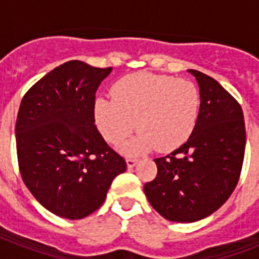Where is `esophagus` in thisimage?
<instances>
[{"mask_svg": "<svg viewBox=\"0 0 259 259\" xmlns=\"http://www.w3.org/2000/svg\"><path fill=\"white\" fill-rule=\"evenodd\" d=\"M137 160L136 158H126V165L127 168H133V166L137 165Z\"/></svg>", "mask_w": 259, "mask_h": 259, "instance_id": "34e87169", "label": "esophagus"}]
</instances>
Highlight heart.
I'll return each mask as SVG.
<instances>
[{
  "label": "heart",
  "mask_w": 259,
  "mask_h": 259,
  "mask_svg": "<svg viewBox=\"0 0 259 259\" xmlns=\"http://www.w3.org/2000/svg\"><path fill=\"white\" fill-rule=\"evenodd\" d=\"M111 97L95 101V123L111 145H119L137 126L141 132L123 148L127 154L177 149L196 126L200 94L187 79L136 72L119 79Z\"/></svg>",
  "instance_id": "1"
}]
</instances>
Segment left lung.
Instances as JSON below:
<instances>
[{
    "mask_svg": "<svg viewBox=\"0 0 259 259\" xmlns=\"http://www.w3.org/2000/svg\"><path fill=\"white\" fill-rule=\"evenodd\" d=\"M200 109L185 144L156 158V179L144 185L148 200L170 222L191 223L221 208L235 189L245 157L243 111L235 98L200 71Z\"/></svg>",
    "mask_w": 259,
    "mask_h": 259,
    "instance_id": "8db88e82",
    "label": "left lung"
}]
</instances>
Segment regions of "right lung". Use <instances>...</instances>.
Wrapping results in <instances>:
<instances>
[{
	"label": "right lung",
	"mask_w": 259,
	"mask_h": 259,
	"mask_svg": "<svg viewBox=\"0 0 259 259\" xmlns=\"http://www.w3.org/2000/svg\"><path fill=\"white\" fill-rule=\"evenodd\" d=\"M111 67L80 60L56 67L28 90L16 121L18 168L40 204L60 218L97 211L126 162L95 126L94 103Z\"/></svg>",
	"instance_id": "obj_1"
}]
</instances>
